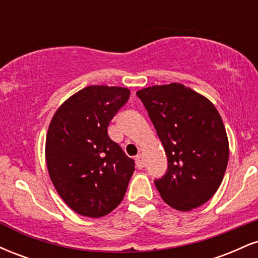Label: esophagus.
<instances>
[{"label": "esophagus", "instance_id": "1", "mask_svg": "<svg viewBox=\"0 0 258 258\" xmlns=\"http://www.w3.org/2000/svg\"><path fill=\"white\" fill-rule=\"evenodd\" d=\"M136 165H137L138 168H143L146 166V161H144V158L142 155H138L136 158Z\"/></svg>", "mask_w": 258, "mask_h": 258}]
</instances>
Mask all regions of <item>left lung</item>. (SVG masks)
<instances>
[{"instance_id":"obj_1","label":"left lung","mask_w":258,"mask_h":258,"mask_svg":"<svg viewBox=\"0 0 258 258\" xmlns=\"http://www.w3.org/2000/svg\"><path fill=\"white\" fill-rule=\"evenodd\" d=\"M166 153L168 168L155 185L162 200L178 211L209 201L220 188L229 143L220 112L205 96L172 82L137 92Z\"/></svg>"}]
</instances>
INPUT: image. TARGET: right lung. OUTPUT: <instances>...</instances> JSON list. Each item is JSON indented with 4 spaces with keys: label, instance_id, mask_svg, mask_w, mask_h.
<instances>
[{
    "label": "right lung",
    "instance_id": "right-lung-1",
    "mask_svg": "<svg viewBox=\"0 0 258 258\" xmlns=\"http://www.w3.org/2000/svg\"><path fill=\"white\" fill-rule=\"evenodd\" d=\"M130 93L126 87L87 86L65 100L49 122L47 170L59 197L76 214L103 217L125 197L135 162L111 141L108 127Z\"/></svg>",
    "mask_w": 258,
    "mask_h": 258
}]
</instances>
